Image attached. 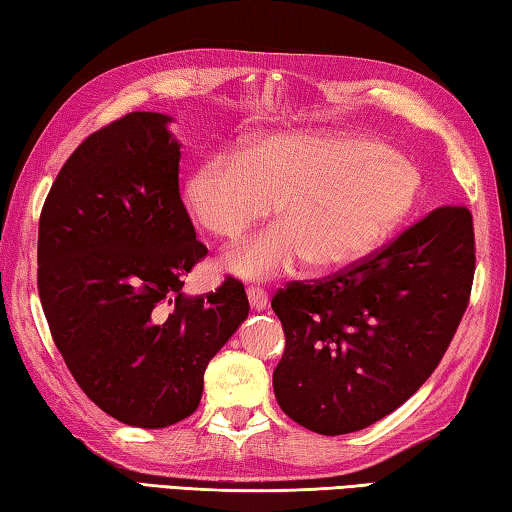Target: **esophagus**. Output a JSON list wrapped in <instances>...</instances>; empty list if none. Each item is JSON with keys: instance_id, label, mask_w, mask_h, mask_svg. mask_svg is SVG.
Masks as SVG:
<instances>
[{"instance_id": "esophagus-1", "label": "esophagus", "mask_w": 512, "mask_h": 512, "mask_svg": "<svg viewBox=\"0 0 512 512\" xmlns=\"http://www.w3.org/2000/svg\"><path fill=\"white\" fill-rule=\"evenodd\" d=\"M247 299H249V306L254 312H261L267 308V292L263 288H249Z\"/></svg>"}]
</instances>
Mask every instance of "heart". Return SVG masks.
Segmentation results:
<instances>
[{
  "label": "heart",
  "mask_w": 512,
  "mask_h": 512,
  "mask_svg": "<svg viewBox=\"0 0 512 512\" xmlns=\"http://www.w3.org/2000/svg\"><path fill=\"white\" fill-rule=\"evenodd\" d=\"M420 175L398 152L333 134H270L236 155L213 152L188 170L182 204L197 227L233 240L276 211L281 224L242 242L227 267L272 279L303 258L342 270L378 249L416 206Z\"/></svg>",
  "instance_id": "1"
}]
</instances>
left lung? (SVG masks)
<instances>
[{
  "label": "left lung",
  "mask_w": 512,
  "mask_h": 512,
  "mask_svg": "<svg viewBox=\"0 0 512 512\" xmlns=\"http://www.w3.org/2000/svg\"><path fill=\"white\" fill-rule=\"evenodd\" d=\"M474 229L465 206H441L378 254L272 299L285 333L274 396L324 436L389 416L434 373L470 301Z\"/></svg>",
  "instance_id": "1"
}]
</instances>
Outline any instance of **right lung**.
I'll use <instances>...</instances> for the list:
<instances>
[{"instance_id":"1","label":"right lung","mask_w":512,"mask_h":512,"mask_svg":"<svg viewBox=\"0 0 512 512\" xmlns=\"http://www.w3.org/2000/svg\"><path fill=\"white\" fill-rule=\"evenodd\" d=\"M159 112H130L80 143L44 200L38 290L85 396L125 425L161 429L200 405L204 371L249 315L224 279L186 297L206 256L179 197V143Z\"/></svg>"}]
</instances>
